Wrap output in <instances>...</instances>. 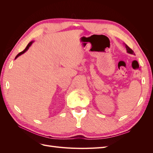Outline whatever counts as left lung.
Wrapping results in <instances>:
<instances>
[{"label": "left lung", "instance_id": "8db88e82", "mask_svg": "<svg viewBox=\"0 0 153 153\" xmlns=\"http://www.w3.org/2000/svg\"><path fill=\"white\" fill-rule=\"evenodd\" d=\"M126 50H127V52L129 53H131V54H134V52L133 51L129 48L128 45H126Z\"/></svg>", "mask_w": 153, "mask_h": 153}]
</instances>
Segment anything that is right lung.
Masks as SVG:
<instances>
[{"label": "right lung", "mask_w": 153, "mask_h": 153, "mask_svg": "<svg viewBox=\"0 0 153 153\" xmlns=\"http://www.w3.org/2000/svg\"><path fill=\"white\" fill-rule=\"evenodd\" d=\"M32 43H33V41H31V42H30V43H29L28 45H27V47H26V48L24 49V50H23L22 52H20L19 53H18V54L16 55V56L15 59H16V58H17L18 56H20V55H22V54H23V53H25V52H26V51L29 49V48L30 47V45H32Z\"/></svg>", "instance_id": "right-lung-1"}]
</instances>
